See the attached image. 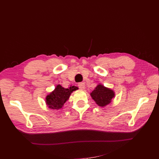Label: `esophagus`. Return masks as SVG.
<instances>
[{
    "label": "esophagus",
    "mask_w": 159,
    "mask_h": 159,
    "mask_svg": "<svg viewBox=\"0 0 159 159\" xmlns=\"http://www.w3.org/2000/svg\"><path fill=\"white\" fill-rule=\"evenodd\" d=\"M78 86H79V87L80 89H84L85 88V84L83 82L79 83V84H78Z\"/></svg>",
    "instance_id": "1"
}]
</instances>
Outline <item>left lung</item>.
Here are the masks:
<instances>
[{
    "label": "left lung",
    "mask_w": 159,
    "mask_h": 159,
    "mask_svg": "<svg viewBox=\"0 0 159 159\" xmlns=\"http://www.w3.org/2000/svg\"><path fill=\"white\" fill-rule=\"evenodd\" d=\"M91 96L98 106L104 107L109 104L115 96L113 90L104 87L102 85H98L91 93Z\"/></svg>",
    "instance_id": "8db88e82"
}]
</instances>
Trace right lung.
<instances>
[{"mask_svg": "<svg viewBox=\"0 0 159 159\" xmlns=\"http://www.w3.org/2000/svg\"><path fill=\"white\" fill-rule=\"evenodd\" d=\"M76 89L78 87L75 86H71L69 88L65 89L61 85H58L52 92L46 96L47 105L52 109H61L64 103L69 99L71 93Z\"/></svg>", "mask_w": 159, "mask_h": 159, "instance_id": "right-lung-1", "label": "right lung"}]
</instances>
